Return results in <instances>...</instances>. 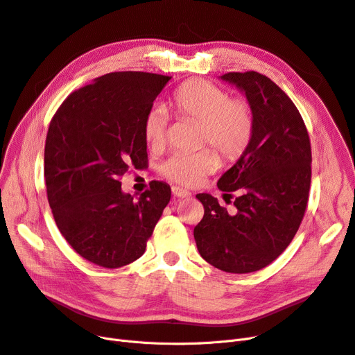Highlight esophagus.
Segmentation results:
<instances>
[{"instance_id": "obj_1", "label": "esophagus", "mask_w": 355, "mask_h": 355, "mask_svg": "<svg viewBox=\"0 0 355 355\" xmlns=\"http://www.w3.org/2000/svg\"><path fill=\"white\" fill-rule=\"evenodd\" d=\"M171 191H173V196L177 197V198H187V197L191 196L190 191H187L185 188H181V187H173Z\"/></svg>"}]
</instances>
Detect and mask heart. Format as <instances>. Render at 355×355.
I'll use <instances>...</instances> for the list:
<instances>
[{"label":"heart","instance_id":"b5f03b06","mask_svg":"<svg viewBox=\"0 0 355 355\" xmlns=\"http://www.w3.org/2000/svg\"><path fill=\"white\" fill-rule=\"evenodd\" d=\"M171 108L184 120L198 123L200 146H211L224 162L239 161L250 147L254 135V111L248 101L230 98V94L209 81L191 80L178 87L171 97ZM168 114L162 107L150 108L143 120L146 143L155 148L164 141ZM220 165L209 150L194 154H174L159 167L162 175L194 185L201 177L214 173Z\"/></svg>","mask_w":355,"mask_h":355}]
</instances>
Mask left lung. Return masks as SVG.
<instances>
[{
	"mask_svg": "<svg viewBox=\"0 0 355 355\" xmlns=\"http://www.w3.org/2000/svg\"><path fill=\"white\" fill-rule=\"evenodd\" d=\"M221 80L245 94L254 135L245 154L217 182L224 196L237 191L234 211L209 194H197L204 217L194 239L207 263L247 274L271 264L300 228L311 184V144L300 111L268 77L247 71Z\"/></svg>",
	"mask_w": 355,
	"mask_h": 355,
	"instance_id": "8db88e82",
	"label": "left lung"
}]
</instances>
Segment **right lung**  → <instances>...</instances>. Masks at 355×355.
<instances>
[{
    "instance_id": "right-lung-1",
    "label": "right lung",
    "mask_w": 355,
    "mask_h": 355,
    "mask_svg": "<svg viewBox=\"0 0 355 355\" xmlns=\"http://www.w3.org/2000/svg\"><path fill=\"white\" fill-rule=\"evenodd\" d=\"M171 77L111 73L71 92L50 123L46 197L67 243L87 261L120 268L144 254L171 188L153 181L134 200L120 178L147 165L143 120Z\"/></svg>"
}]
</instances>
